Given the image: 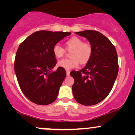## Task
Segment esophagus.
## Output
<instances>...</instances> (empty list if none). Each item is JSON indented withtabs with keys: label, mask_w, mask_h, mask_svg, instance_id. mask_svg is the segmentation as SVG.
Returning <instances> with one entry per match:
<instances>
[{
	"label": "esophagus",
	"mask_w": 135,
	"mask_h": 135,
	"mask_svg": "<svg viewBox=\"0 0 135 135\" xmlns=\"http://www.w3.org/2000/svg\"><path fill=\"white\" fill-rule=\"evenodd\" d=\"M70 70H66V75L67 76H69L70 75Z\"/></svg>",
	"instance_id": "esophagus-1"
}]
</instances>
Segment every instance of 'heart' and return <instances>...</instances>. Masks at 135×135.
<instances>
[{"instance_id":"1","label":"heart","mask_w":135,"mask_h":135,"mask_svg":"<svg viewBox=\"0 0 135 135\" xmlns=\"http://www.w3.org/2000/svg\"><path fill=\"white\" fill-rule=\"evenodd\" d=\"M65 45L68 49H72L71 58L60 60L57 65L60 68L68 70L76 68L79 62L81 64L87 63L92 55L93 49L90 43L83 42L79 37H72L66 41ZM52 53L55 58H61L65 53V49L60 44H56L52 47Z\"/></svg>"}]
</instances>
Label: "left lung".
I'll use <instances>...</instances> for the list:
<instances>
[{"instance_id":"left-lung-1","label":"left lung","mask_w":135,"mask_h":135,"mask_svg":"<svg viewBox=\"0 0 135 135\" xmlns=\"http://www.w3.org/2000/svg\"><path fill=\"white\" fill-rule=\"evenodd\" d=\"M75 33L87 38L93 52L84 69L70 73L74 79L72 93L78 103L94 105L104 100L112 90L119 71L117 51L100 32L84 30Z\"/></svg>"}]
</instances>
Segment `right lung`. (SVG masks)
I'll return each mask as SVG.
<instances>
[{
    "instance_id": "add662e5",
    "label": "right lung",
    "mask_w": 135,
    "mask_h": 135,
    "mask_svg": "<svg viewBox=\"0 0 135 135\" xmlns=\"http://www.w3.org/2000/svg\"><path fill=\"white\" fill-rule=\"evenodd\" d=\"M70 32L41 30L31 34L17 50L15 71L23 93L35 104L47 105L56 99L66 77L65 70L56 64L52 47Z\"/></svg>"
}]
</instances>
